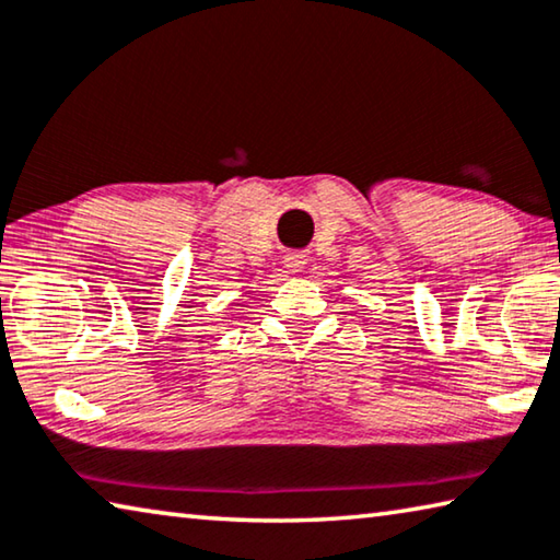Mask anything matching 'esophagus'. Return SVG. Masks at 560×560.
<instances>
[{
    "instance_id": "esophagus-1",
    "label": "esophagus",
    "mask_w": 560,
    "mask_h": 560,
    "mask_svg": "<svg viewBox=\"0 0 560 560\" xmlns=\"http://www.w3.org/2000/svg\"><path fill=\"white\" fill-rule=\"evenodd\" d=\"M301 264H303V259L299 257V254H289V257H287V267H289L291 271H299Z\"/></svg>"
}]
</instances>
